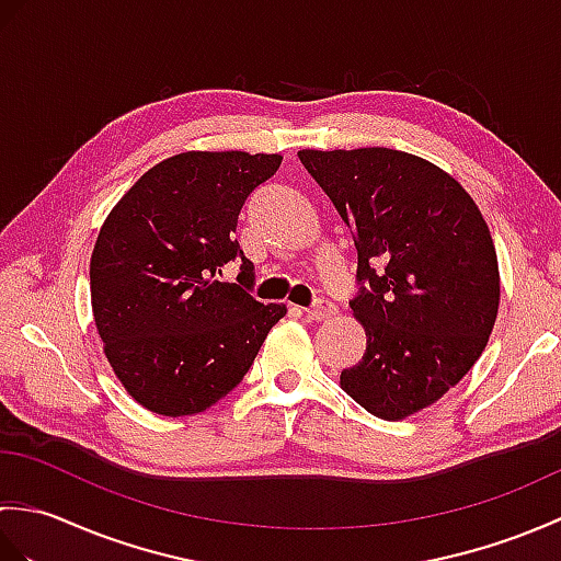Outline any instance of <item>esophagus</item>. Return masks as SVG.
I'll list each match as a JSON object with an SVG mask.
<instances>
[{"label":"esophagus","instance_id":"obj_1","mask_svg":"<svg viewBox=\"0 0 561 561\" xmlns=\"http://www.w3.org/2000/svg\"><path fill=\"white\" fill-rule=\"evenodd\" d=\"M337 313V306L328 299H318L311 308H306V316L311 320H328Z\"/></svg>","mask_w":561,"mask_h":561}]
</instances>
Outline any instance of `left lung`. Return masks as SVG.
Here are the masks:
<instances>
[{
    "label": "left lung",
    "mask_w": 561,
    "mask_h": 561,
    "mask_svg": "<svg viewBox=\"0 0 561 561\" xmlns=\"http://www.w3.org/2000/svg\"><path fill=\"white\" fill-rule=\"evenodd\" d=\"M356 245L350 301L366 330L340 386L380 420L444 398L480 359L499 311V265L486 221L462 185L408 151L304 149Z\"/></svg>",
    "instance_id": "1"
}]
</instances>
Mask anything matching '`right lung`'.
<instances>
[{
	"label": "right lung",
	"mask_w": 561,
	"mask_h": 561,
	"mask_svg": "<svg viewBox=\"0 0 561 561\" xmlns=\"http://www.w3.org/2000/svg\"><path fill=\"white\" fill-rule=\"evenodd\" d=\"M279 153L185 151L117 202L91 255V306L105 356L141 408L197 414L241 383L284 304L255 301V267L236 241L245 199ZM242 260L239 284L219 283Z\"/></svg>",
	"instance_id": "obj_1"
}]
</instances>
